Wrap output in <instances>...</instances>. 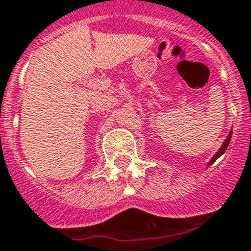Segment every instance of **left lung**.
Returning <instances> with one entry per match:
<instances>
[{
    "mask_svg": "<svg viewBox=\"0 0 251 251\" xmlns=\"http://www.w3.org/2000/svg\"><path fill=\"white\" fill-rule=\"evenodd\" d=\"M230 139H231V133H230L229 136H227V138H226V141L224 142V145L221 146V148H220V150H219V152H217L216 154H215L214 158H212L211 161H210V163H208V165H212V163H214V162L216 161V159L219 158V157H220L221 154H223V153L225 152L226 150H227V146H229V143H230Z\"/></svg>",
    "mask_w": 251,
    "mask_h": 251,
    "instance_id": "8db88e82",
    "label": "left lung"
}]
</instances>
